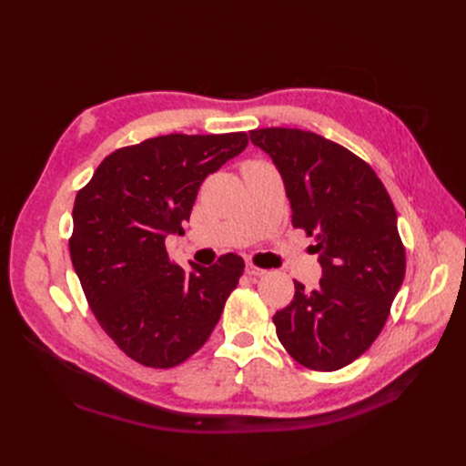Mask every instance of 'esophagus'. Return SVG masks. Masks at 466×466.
<instances>
[{"label": "esophagus", "instance_id": "34e87169", "mask_svg": "<svg viewBox=\"0 0 466 466\" xmlns=\"http://www.w3.org/2000/svg\"><path fill=\"white\" fill-rule=\"evenodd\" d=\"M245 272H247L248 276H252V278H260V276H264V274H266V270H262V268L255 266L252 262H247V266H245Z\"/></svg>", "mask_w": 466, "mask_h": 466}]
</instances>
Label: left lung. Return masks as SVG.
Wrapping results in <instances>:
<instances>
[{
    "label": "left lung",
    "mask_w": 466,
    "mask_h": 466,
    "mask_svg": "<svg viewBox=\"0 0 466 466\" xmlns=\"http://www.w3.org/2000/svg\"><path fill=\"white\" fill-rule=\"evenodd\" d=\"M284 178L293 228L317 238L322 278L274 315L288 354L315 371L358 360L383 330L406 255L397 209L383 182L358 155L298 128L250 130Z\"/></svg>",
    "instance_id": "1"
}]
</instances>
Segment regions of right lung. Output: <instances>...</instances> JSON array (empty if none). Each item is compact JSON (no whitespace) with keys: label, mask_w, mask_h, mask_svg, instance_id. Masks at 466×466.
I'll return each mask as SVG.
<instances>
[{"label":"right lung","mask_w":466,"mask_h":466,"mask_svg":"<svg viewBox=\"0 0 466 466\" xmlns=\"http://www.w3.org/2000/svg\"><path fill=\"white\" fill-rule=\"evenodd\" d=\"M247 144L245 132L151 137L112 151L76 196L69 257L83 293L103 330L146 368L196 354L245 270L229 252L185 272L165 238L182 231L204 178Z\"/></svg>","instance_id":"right-lung-1"}]
</instances>
